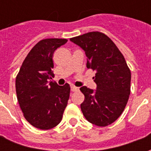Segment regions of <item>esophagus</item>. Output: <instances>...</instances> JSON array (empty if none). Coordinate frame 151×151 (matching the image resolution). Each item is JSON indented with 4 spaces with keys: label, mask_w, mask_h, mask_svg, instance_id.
<instances>
[{
    "label": "esophagus",
    "mask_w": 151,
    "mask_h": 151,
    "mask_svg": "<svg viewBox=\"0 0 151 151\" xmlns=\"http://www.w3.org/2000/svg\"><path fill=\"white\" fill-rule=\"evenodd\" d=\"M79 88L78 87H76L74 86H71V91L72 92H76V91H78Z\"/></svg>",
    "instance_id": "34e87169"
}]
</instances>
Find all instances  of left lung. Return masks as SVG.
<instances>
[{
	"mask_svg": "<svg viewBox=\"0 0 151 151\" xmlns=\"http://www.w3.org/2000/svg\"><path fill=\"white\" fill-rule=\"evenodd\" d=\"M85 51L86 67L95 71L96 90L82 86L85 95L81 104L84 116L97 126H108L120 117L130 95L131 72L124 57L106 35L92 31L71 38Z\"/></svg>",
	"mask_w": 151,
	"mask_h": 151,
	"instance_id": "left-lung-1",
	"label": "left lung"
}]
</instances>
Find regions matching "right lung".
<instances>
[{"label": "right lung", "mask_w": 151, "mask_h": 151, "mask_svg": "<svg viewBox=\"0 0 151 151\" xmlns=\"http://www.w3.org/2000/svg\"><path fill=\"white\" fill-rule=\"evenodd\" d=\"M66 39H45L28 53L16 77V93L25 119L31 125L46 130L62 120L70 93L68 83L48 82L54 77L53 53L67 43Z\"/></svg>", "instance_id": "right-lung-1"}]
</instances>
